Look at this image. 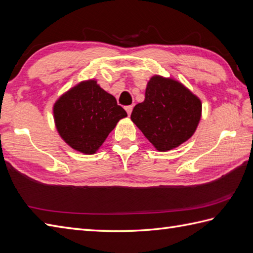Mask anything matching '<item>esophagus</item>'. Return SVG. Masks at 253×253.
<instances>
[{"mask_svg":"<svg viewBox=\"0 0 253 253\" xmlns=\"http://www.w3.org/2000/svg\"><path fill=\"white\" fill-rule=\"evenodd\" d=\"M132 109H133L132 105H127V107L125 108V110H126V112H127V114H128V116H130V114H131V112H132Z\"/></svg>","mask_w":253,"mask_h":253,"instance_id":"34e87169","label":"esophagus"}]
</instances>
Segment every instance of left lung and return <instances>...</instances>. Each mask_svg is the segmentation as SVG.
<instances>
[{
  "mask_svg": "<svg viewBox=\"0 0 253 253\" xmlns=\"http://www.w3.org/2000/svg\"><path fill=\"white\" fill-rule=\"evenodd\" d=\"M201 116L198 97L178 81L154 75L144 101L133 108L130 119L156 150L166 152L193 136Z\"/></svg>",
  "mask_w": 253,
  "mask_h": 253,
  "instance_id": "1",
  "label": "left lung"
}]
</instances>
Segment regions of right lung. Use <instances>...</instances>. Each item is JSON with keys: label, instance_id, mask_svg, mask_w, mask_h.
Listing matches in <instances>:
<instances>
[{"label": "right lung", "instance_id": "obj_1", "mask_svg": "<svg viewBox=\"0 0 253 253\" xmlns=\"http://www.w3.org/2000/svg\"><path fill=\"white\" fill-rule=\"evenodd\" d=\"M126 116L116 99L93 80L74 86L54 105L55 124L60 137L84 154L96 153L117 122Z\"/></svg>", "mask_w": 253, "mask_h": 253}]
</instances>
